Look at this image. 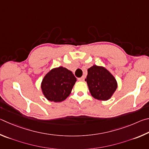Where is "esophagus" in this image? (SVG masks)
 Wrapping results in <instances>:
<instances>
[{
  "label": "esophagus",
  "instance_id": "1",
  "mask_svg": "<svg viewBox=\"0 0 149 149\" xmlns=\"http://www.w3.org/2000/svg\"><path fill=\"white\" fill-rule=\"evenodd\" d=\"M78 80H79V81H84V77H80V78H79V79H78Z\"/></svg>",
  "mask_w": 149,
  "mask_h": 149
}]
</instances>
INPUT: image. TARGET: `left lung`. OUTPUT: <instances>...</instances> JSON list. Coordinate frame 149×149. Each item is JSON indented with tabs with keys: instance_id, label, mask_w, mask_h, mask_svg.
Segmentation results:
<instances>
[{
	"instance_id": "1",
	"label": "left lung",
	"mask_w": 149,
	"mask_h": 149,
	"mask_svg": "<svg viewBox=\"0 0 149 149\" xmlns=\"http://www.w3.org/2000/svg\"><path fill=\"white\" fill-rule=\"evenodd\" d=\"M93 98L100 101L111 99L118 87L115 78L105 67L93 65L88 69L85 79Z\"/></svg>"
}]
</instances>
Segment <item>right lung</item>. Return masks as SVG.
Returning a JSON list of instances; mask_svg holds the SVG:
<instances>
[{
	"mask_svg": "<svg viewBox=\"0 0 149 149\" xmlns=\"http://www.w3.org/2000/svg\"><path fill=\"white\" fill-rule=\"evenodd\" d=\"M76 82L77 79L72 72L67 68H54L43 78L41 90L48 101L61 102L69 97Z\"/></svg>",
	"mask_w": 149,
	"mask_h": 149,
	"instance_id": "right-lung-1",
	"label": "right lung"
}]
</instances>
